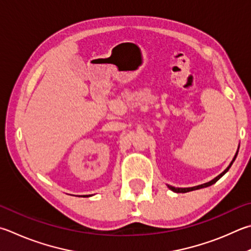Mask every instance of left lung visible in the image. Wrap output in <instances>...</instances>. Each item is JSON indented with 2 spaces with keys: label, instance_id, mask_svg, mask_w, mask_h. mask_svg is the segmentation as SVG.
<instances>
[{
  "label": "left lung",
  "instance_id": "1",
  "mask_svg": "<svg viewBox=\"0 0 251 251\" xmlns=\"http://www.w3.org/2000/svg\"><path fill=\"white\" fill-rule=\"evenodd\" d=\"M237 153H238V151L236 152V154H235V157H234V159L233 160H231V162L229 163V166L226 168V169L223 171L220 176H217L216 177H214V179L212 180V181H209V182H207V183H204V184H201V185H197V186H193V188H175V186H171V185H168V188H169L171 191H173V192H176V193H186V192H190V191H194V190H199V189H202V188H207V186H209V185H212V184H214L215 183L216 181H218L221 179V177L225 175V173L229 170V168L231 167V165H233V162L235 161V159H236V157H237Z\"/></svg>",
  "mask_w": 251,
  "mask_h": 251
}]
</instances>
